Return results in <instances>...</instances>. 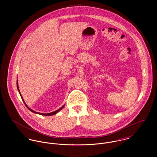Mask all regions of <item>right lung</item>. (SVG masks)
<instances>
[{
    "mask_svg": "<svg viewBox=\"0 0 157 157\" xmlns=\"http://www.w3.org/2000/svg\"><path fill=\"white\" fill-rule=\"evenodd\" d=\"M17 90H18V91H19V94H20V95H21V98H22V100L23 101V103H24V104H25V105L26 106V108H28L30 111H31V112H33V113H37V114H39V115H46V116L54 115H56V113H57L59 112L60 110H62V109H63V108L65 106V105H64L63 106H62L60 109H57V111H54V112H50V113H40V112H36V111H34V110H33V109H31V108H29L26 105V104L25 103V101H24V100H23V98L22 96V95H21V92H20L19 88V85H18V81H17Z\"/></svg>",
    "mask_w": 157,
    "mask_h": 157,
    "instance_id": "right-lung-1",
    "label": "right lung"
}]
</instances>
